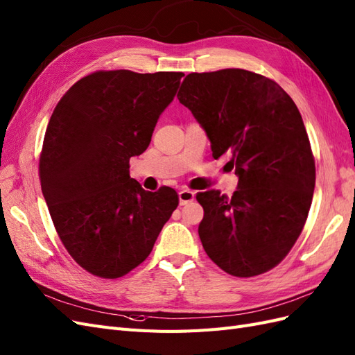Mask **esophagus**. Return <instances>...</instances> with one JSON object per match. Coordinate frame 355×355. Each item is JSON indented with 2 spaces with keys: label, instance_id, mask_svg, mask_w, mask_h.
<instances>
[{
  "label": "esophagus",
  "instance_id": "esophagus-1",
  "mask_svg": "<svg viewBox=\"0 0 355 355\" xmlns=\"http://www.w3.org/2000/svg\"><path fill=\"white\" fill-rule=\"evenodd\" d=\"M178 198H180V205H186L189 204V202H191L195 199V191L191 190H181L178 193Z\"/></svg>",
  "mask_w": 355,
  "mask_h": 355
}]
</instances>
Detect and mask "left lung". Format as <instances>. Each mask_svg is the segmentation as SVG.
<instances>
[{
	"instance_id": "left-lung-1",
	"label": "left lung",
	"mask_w": 355,
	"mask_h": 355,
	"mask_svg": "<svg viewBox=\"0 0 355 355\" xmlns=\"http://www.w3.org/2000/svg\"><path fill=\"white\" fill-rule=\"evenodd\" d=\"M177 98L204 128L212 157L229 153L239 178L232 198L218 190L196 195L205 252L234 277L270 270L302 234L315 187L296 104L273 80L239 68L191 73Z\"/></svg>"
}]
</instances>
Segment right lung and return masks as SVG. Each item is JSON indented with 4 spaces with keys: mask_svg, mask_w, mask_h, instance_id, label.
Masks as SVG:
<instances>
[{
    "mask_svg": "<svg viewBox=\"0 0 355 355\" xmlns=\"http://www.w3.org/2000/svg\"><path fill=\"white\" fill-rule=\"evenodd\" d=\"M183 73L96 71L60 98L40 155V181L64 247L80 266L114 279L143 263L178 207L174 189L147 191L129 160L147 150Z\"/></svg>",
    "mask_w": 355,
    "mask_h": 355,
    "instance_id": "right-lung-1",
    "label": "right lung"
}]
</instances>
